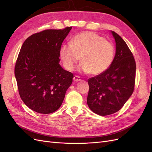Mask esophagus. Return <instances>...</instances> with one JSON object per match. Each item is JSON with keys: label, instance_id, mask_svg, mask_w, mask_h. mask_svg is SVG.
<instances>
[{"label": "esophagus", "instance_id": "esophagus-1", "mask_svg": "<svg viewBox=\"0 0 152 152\" xmlns=\"http://www.w3.org/2000/svg\"><path fill=\"white\" fill-rule=\"evenodd\" d=\"M73 81L74 82H79V81H80L81 80V79H80V77H79V76H77V75H75L74 77H73Z\"/></svg>", "mask_w": 152, "mask_h": 152}]
</instances>
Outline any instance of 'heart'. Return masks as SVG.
Here are the masks:
<instances>
[{"instance_id":"obj_1","label":"heart","mask_w":152,"mask_h":152,"mask_svg":"<svg viewBox=\"0 0 152 152\" xmlns=\"http://www.w3.org/2000/svg\"><path fill=\"white\" fill-rule=\"evenodd\" d=\"M59 53L68 70L72 71L80 58L82 62L79 66L80 70L99 75L112 65L115 48L111 42L102 36L87 31L73 37L70 44L61 45Z\"/></svg>"}]
</instances>
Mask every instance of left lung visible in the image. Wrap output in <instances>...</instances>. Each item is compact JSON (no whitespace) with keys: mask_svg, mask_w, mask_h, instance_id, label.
Returning <instances> with one entry per match:
<instances>
[{"mask_svg":"<svg viewBox=\"0 0 152 152\" xmlns=\"http://www.w3.org/2000/svg\"><path fill=\"white\" fill-rule=\"evenodd\" d=\"M115 42L113 61L108 70L88 79L87 103L99 115L104 116L120 110L131 97L134 88L136 63L127 45L121 36L111 31Z\"/></svg>","mask_w":152,"mask_h":152,"instance_id":"obj_1","label":"left lung"}]
</instances>
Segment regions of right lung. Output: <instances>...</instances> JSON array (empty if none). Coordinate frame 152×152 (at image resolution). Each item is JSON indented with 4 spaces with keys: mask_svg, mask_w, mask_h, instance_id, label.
Segmentation results:
<instances>
[{
    "mask_svg": "<svg viewBox=\"0 0 152 152\" xmlns=\"http://www.w3.org/2000/svg\"><path fill=\"white\" fill-rule=\"evenodd\" d=\"M72 28L44 30L31 35L22 45L15 75L22 101L34 112L56 111L72 83V73L59 65V53Z\"/></svg>",
    "mask_w": 152,
    "mask_h": 152,
    "instance_id": "add662e5",
    "label": "right lung"
}]
</instances>
